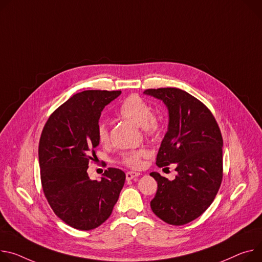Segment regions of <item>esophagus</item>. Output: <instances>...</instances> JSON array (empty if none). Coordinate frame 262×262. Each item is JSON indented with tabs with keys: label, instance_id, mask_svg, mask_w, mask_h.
Listing matches in <instances>:
<instances>
[{
	"label": "esophagus",
	"instance_id": "1",
	"mask_svg": "<svg viewBox=\"0 0 262 262\" xmlns=\"http://www.w3.org/2000/svg\"><path fill=\"white\" fill-rule=\"evenodd\" d=\"M140 176V173L139 172H136V171H127L126 173H125V177H126V180L127 181H130V180H133V179H135V178H137V177H139Z\"/></svg>",
	"mask_w": 262,
	"mask_h": 262
}]
</instances>
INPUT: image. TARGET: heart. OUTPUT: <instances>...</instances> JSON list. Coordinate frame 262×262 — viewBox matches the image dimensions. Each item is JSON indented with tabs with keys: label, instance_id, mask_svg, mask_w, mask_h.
Returning a JSON list of instances; mask_svg holds the SVG:
<instances>
[{
	"label": "heart",
	"instance_id": "b5f03b06",
	"mask_svg": "<svg viewBox=\"0 0 262 262\" xmlns=\"http://www.w3.org/2000/svg\"><path fill=\"white\" fill-rule=\"evenodd\" d=\"M119 114L127 120L142 127L145 134L156 135L161 128V121L156 114L152 113V107L144 99L132 95L127 97L119 108ZM97 137L101 143H105L110 139V127L106 122L99 121L97 124ZM147 156L145 149L129 150L121 155V163L130 168H139L142 165V159Z\"/></svg>",
	"mask_w": 262,
	"mask_h": 262
}]
</instances>
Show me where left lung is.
Here are the masks:
<instances>
[{
  "label": "left lung",
  "instance_id": "obj_1",
  "mask_svg": "<svg viewBox=\"0 0 262 262\" xmlns=\"http://www.w3.org/2000/svg\"><path fill=\"white\" fill-rule=\"evenodd\" d=\"M144 94L161 99L168 108L169 123L156 164L176 163V179L158 172L157 193L150 202L163 222L182 226L194 221L215 199L223 180V137L210 110L189 93L177 88L148 89Z\"/></svg>",
  "mask_w": 262,
  "mask_h": 262
}]
</instances>
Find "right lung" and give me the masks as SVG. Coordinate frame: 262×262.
<instances>
[{"instance_id": "right-lung-1", "label": "right lung", "mask_w": 262, "mask_h": 262, "mask_svg": "<svg viewBox=\"0 0 262 262\" xmlns=\"http://www.w3.org/2000/svg\"><path fill=\"white\" fill-rule=\"evenodd\" d=\"M121 91L89 90L75 94L47 120L39 139L38 161L43 194L56 215L72 228L89 231L112 214L125 173L107 168L100 181L86 172L99 144L102 110Z\"/></svg>"}]
</instances>
